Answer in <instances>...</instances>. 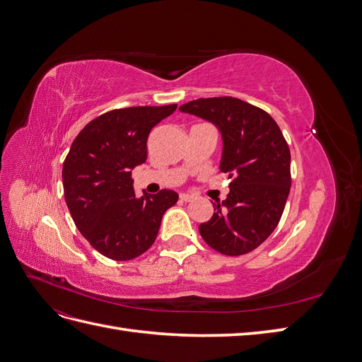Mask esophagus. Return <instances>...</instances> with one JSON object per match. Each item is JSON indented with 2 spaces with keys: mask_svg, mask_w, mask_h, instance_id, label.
I'll return each mask as SVG.
<instances>
[{
  "mask_svg": "<svg viewBox=\"0 0 362 362\" xmlns=\"http://www.w3.org/2000/svg\"><path fill=\"white\" fill-rule=\"evenodd\" d=\"M180 198H181V201H184V202H190V201L194 199V196H193V194H189V193H181Z\"/></svg>",
  "mask_w": 362,
  "mask_h": 362,
  "instance_id": "obj_1",
  "label": "esophagus"
}]
</instances>
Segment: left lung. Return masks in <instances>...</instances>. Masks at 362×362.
Segmentation results:
<instances>
[{"instance_id": "8db88e82", "label": "left lung", "mask_w": 362, "mask_h": 362, "mask_svg": "<svg viewBox=\"0 0 362 362\" xmlns=\"http://www.w3.org/2000/svg\"><path fill=\"white\" fill-rule=\"evenodd\" d=\"M180 112L213 124L222 137L221 169L233 180L225 201L199 225L208 246L237 257L275 231L290 193V149L264 110L231 96L199 98Z\"/></svg>"}]
</instances>
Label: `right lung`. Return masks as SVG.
<instances>
[{"label":"right lung","mask_w":362,"mask_h":362,"mask_svg":"<svg viewBox=\"0 0 362 362\" xmlns=\"http://www.w3.org/2000/svg\"><path fill=\"white\" fill-rule=\"evenodd\" d=\"M177 104L129 107L101 115L72 141L63 163L64 199L83 237L104 257L127 261L156 242L163 214L178 194L134 193L131 170L146 161V140Z\"/></svg>","instance_id":"add662e5"}]
</instances>
